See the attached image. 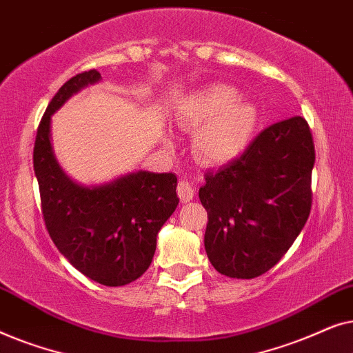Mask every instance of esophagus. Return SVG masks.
Listing matches in <instances>:
<instances>
[{"instance_id": "1", "label": "esophagus", "mask_w": 353, "mask_h": 353, "mask_svg": "<svg viewBox=\"0 0 353 353\" xmlns=\"http://www.w3.org/2000/svg\"><path fill=\"white\" fill-rule=\"evenodd\" d=\"M178 197H180L181 202H190L192 197H194V188H192L188 181H180L178 183Z\"/></svg>"}]
</instances>
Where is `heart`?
<instances>
[{
    "label": "heart",
    "mask_w": 353,
    "mask_h": 353,
    "mask_svg": "<svg viewBox=\"0 0 353 353\" xmlns=\"http://www.w3.org/2000/svg\"><path fill=\"white\" fill-rule=\"evenodd\" d=\"M239 96L233 86L215 83L197 90L178 104V123L188 130L200 128L194 137V151L207 165L236 161L257 133V105ZM165 144L170 141L167 139Z\"/></svg>",
    "instance_id": "obj_1"
}]
</instances>
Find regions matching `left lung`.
Returning a JSON list of instances; mask_svg holds the SVG:
<instances>
[{
    "label": "left lung",
    "instance_id": "left-lung-1",
    "mask_svg": "<svg viewBox=\"0 0 353 353\" xmlns=\"http://www.w3.org/2000/svg\"><path fill=\"white\" fill-rule=\"evenodd\" d=\"M313 163L310 128L297 115L270 125L243 156L207 173L199 199L216 272L250 279L281 260L310 215Z\"/></svg>",
    "mask_w": 353,
    "mask_h": 353
}]
</instances>
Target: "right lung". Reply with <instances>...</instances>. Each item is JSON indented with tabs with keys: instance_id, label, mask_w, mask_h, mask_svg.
I'll return each instance as SVG.
<instances>
[{
	"instance_id": "1",
	"label": "right lung",
	"mask_w": 353,
	"mask_h": 353,
	"mask_svg": "<svg viewBox=\"0 0 353 353\" xmlns=\"http://www.w3.org/2000/svg\"><path fill=\"white\" fill-rule=\"evenodd\" d=\"M99 81V72L88 70L61 86L38 127L33 168L52 243L80 273L114 288L134 281L149 268L159 231L180 199L175 173L138 170L86 186L62 170L52 149V115Z\"/></svg>"
}]
</instances>
